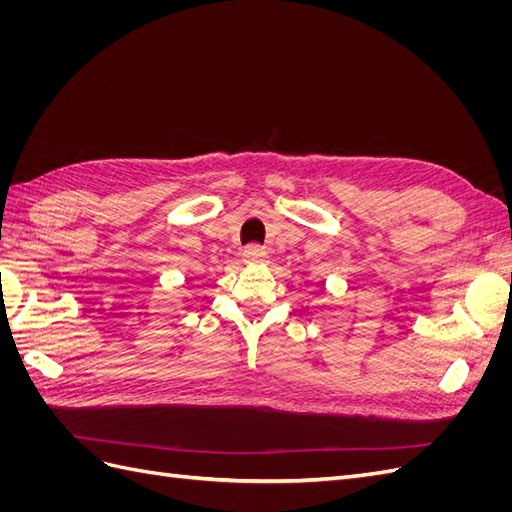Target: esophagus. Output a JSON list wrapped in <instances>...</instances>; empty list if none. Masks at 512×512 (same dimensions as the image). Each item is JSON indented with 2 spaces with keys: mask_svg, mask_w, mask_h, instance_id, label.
<instances>
[{
  "mask_svg": "<svg viewBox=\"0 0 512 512\" xmlns=\"http://www.w3.org/2000/svg\"><path fill=\"white\" fill-rule=\"evenodd\" d=\"M243 260L247 262V265H260V262H267V250L256 243L247 245L243 250Z\"/></svg>",
  "mask_w": 512,
  "mask_h": 512,
  "instance_id": "1",
  "label": "esophagus"
}]
</instances>
